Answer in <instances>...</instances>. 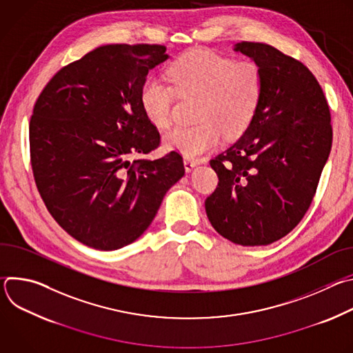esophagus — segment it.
Masks as SVG:
<instances>
[{
    "mask_svg": "<svg viewBox=\"0 0 353 353\" xmlns=\"http://www.w3.org/2000/svg\"><path fill=\"white\" fill-rule=\"evenodd\" d=\"M195 166H196V163H195L194 161H191V159H188V158L184 159V169H185V172L190 173Z\"/></svg>",
    "mask_w": 353,
    "mask_h": 353,
    "instance_id": "esophagus-1",
    "label": "esophagus"
}]
</instances>
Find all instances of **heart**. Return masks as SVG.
I'll use <instances>...</instances> for the list:
<instances>
[{"mask_svg":"<svg viewBox=\"0 0 353 353\" xmlns=\"http://www.w3.org/2000/svg\"><path fill=\"white\" fill-rule=\"evenodd\" d=\"M173 86L159 77H148L141 86V108L159 128L172 123L176 92L199 96L192 127H176L165 146L195 159L221 145L228 137L243 134L253 121L263 96V71L251 60L234 61L211 50L198 48L179 57L169 68Z\"/></svg>","mask_w":353,"mask_h":353,"instance_id":"obj_1","label":"heart"}]
</instances>
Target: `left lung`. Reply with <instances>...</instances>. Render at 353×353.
<instances>
[{
    "mask_svg": "<svg viewBox=\"0 0 353 353\" xmlns=\"http://www.w3.org/2000/svg\"><path fill=\"white\" fill-rule=\"evenodd\" d=\"M263 71V96L244 134L211 161L219 183L207 198L214 229L240 245H267L307 212L332 145L327 99L312 71L278 48L234 46Z\"/></svg>",
    "mask_w": 353,
    "mask_h": 353,
    "instance_id": "obj_1",
    "label": "left lung"
}]
</instances>
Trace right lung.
Segmentation results:
<instances>
[{
  "label": "right lung",
  "mask_w": 353,
  "mask_h": 353,
  "mask_svg": "<svg viewBox=\"0 0 353 353\" xmlns=\"http://www.w3.org/2000/svg\"><path fill=\"white\" fill-rule=\"evenodd\" d=\"M168 59L161 44L100 46L61 68L36 100L29 145L37 190L85 245L110 251L135 241L184 176L176 150L138 158L161 143L141 108V86Z\"/></svg>",
  "instance_id": "1"
}]
</instances>
